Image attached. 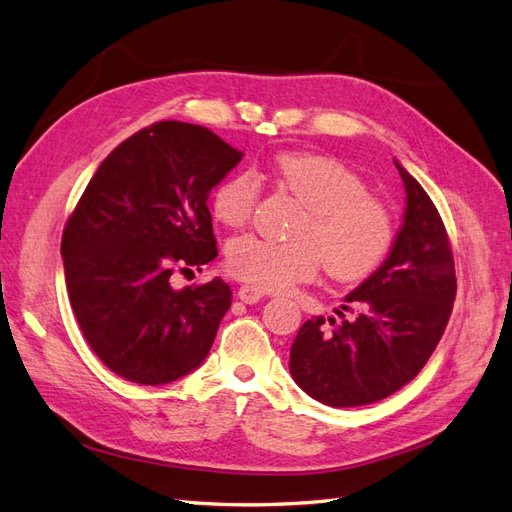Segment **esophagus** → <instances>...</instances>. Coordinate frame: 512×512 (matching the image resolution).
I'll list each match as a JSON object with an SVG mask.
<instances>
[{
	"instance_id": "34e87169",
	"label": "esophagus",
	"mask_w": 512,
	"mask_h": 512,
	"mask_svg": "<svg viewBox=\"0 0 512 512\" xmlns=\"http://www.w3.org/2000/svg\"><path fill=\"white\" fill-rule=\"evenodd\" d=\"M262 297H265V292H262L260 288H254V286H241L239 288V299L243 301V303H258Z\"/></svg>"
}]
</instances>
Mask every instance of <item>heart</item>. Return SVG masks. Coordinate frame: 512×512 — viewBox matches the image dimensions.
<instances>
[{
	"label": "heart",
	"instance_id": "obj_1",
	"mask_svg": "<svg viewBox=\"0 0 512 512\" xmlns=\"http://www.w3.org/2000/svg\"><path fill=\"white\" fill-rule=\"evenodd\" d=\"M273 173L307 209V218L294 230V241L258 235L232 239L226 267L237 280L262 290H286L324 267L333 280L356 282L389 254L395 241L393 213L369 194L354 170L318 153H282ZM258 200V177L252 170H237L215 188L211 209L224 226L241 228L252 220Z\"/></svg>",
	"mask_w": 512,
	"mask_h": 512
}]
</instances>
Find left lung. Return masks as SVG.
<instances>
[{
  "label": "left lung",
  "instance_id": "1",
  "mask_svg": "<svg viewBox=\"0 0 512 512\" xmlns=\"http://www.w3.org/2000/svg\"><path fill=\"white\" fill-rule=\"evenodd\" d=\"M406 213L391 254L346 297L342 320H307L290 348V374L320 404L354 408L393 395L436 350L457 294L455 260L436 205L395 162Z\"/></svg>",
  "mask_w": 512,
  "mask_h": 512
}]
</instances>
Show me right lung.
Returning a JSON list of instances; mask_svg holds the SVG:
<instances>
[{
	"mask_svg": "<svg viewBox=\"0 0 512 512\" xmlns=\"http://www.w3.org/2000/svg\"><path fill=\"white\" fill-rule=\"evenodd\" d=\"M243 158L218 134L158 121L108 153L61 237L72 312L89 348L128 382L160 386L207 359L232 303L215 280L170 275L218 256L209 192Z\"/></svg>",
	"mask_w": 512,
	"mask_h": 512,
	"instance_id": "1",
	"label": "right lung"
}]
</instances>
